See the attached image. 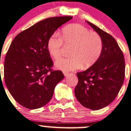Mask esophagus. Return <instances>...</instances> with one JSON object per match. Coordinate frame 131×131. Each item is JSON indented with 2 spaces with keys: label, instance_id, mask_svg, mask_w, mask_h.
<instances>
[{
  "label": "esophagus",
  "instance_id": "esophagus-1",
  "mask_svg": "<svg viewBox=\"0 0 131 131\" xmlns=\"http://www.w3.org/2000/svg\"><path fill=\"white\" fill-rule=\"evenodd\" d=\"M63 73H64V76H67L69 75V72H63Z\"/></svg>",
  "mask_w": 131,
  "mask_h": 131
}]
</instances>
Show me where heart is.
<instances>
[{"label": "heart", "mask_w": 131, "mask_h": 131, "mask_svg": "<svg viewBox=\"0 0 131 131\" xmlns=\"http://www.w3.org/2000/svg\"><path fill=\"white\" fill-rule=\"evenodd\" d=\"M63 43L72 47L69 58L57 60L55 66L64 71H73L82 66L89 68L94 65L101 55L103 41L95 32L80 24H71L63 28L60 37L53 34L48 39L47 50L50 56L57 59L61 56Z\"/></svg>", "instance_id": "heart-1"}]
</instances>
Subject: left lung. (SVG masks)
I'll return each mask as SVG.
<instances>
[{
	"mask_svg": "<svg viewBox=\"0 0 131 131\" xmlns=\"http://www.w3.org/2000/svg\"><path fill=\"white\" fill-rule=\"evenodd\" d=\"M100 36L103 50L97 61L88 69L78 72L75 96L84 107L102 109L113 101L125 77L124 55L115 39L96 25L86 21Z\"/></svg>",
	"mask_w": 131,
	"mask_h": 131,
	"instance_id": "left-lung-1",
	"label": "left lung"
}]
</instances>
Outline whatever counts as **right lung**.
<instances>
[{"label": "right lung", "mask_w": 131, "mask_h": 131, "mask_svg": "<svg viewBox=\"0 0 131 131\" xmlns=\"http://www.w3.org/2000/svg\"><path fill=\"white\" fill-rule=\"evenodd\" d=\"M72 18L58 16L45 19L22 31L11 42L4 61L6 86L17 103L27 109L46 105L64 78L52 71L53 64L47 42L57 28Z\"/></svg>", "instance_id": "1"}]
</instances>
